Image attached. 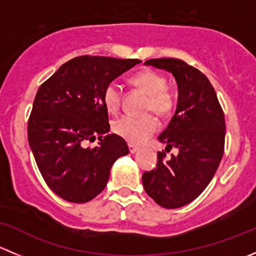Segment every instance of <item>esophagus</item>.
Instances as JSON below:
<instances>
[{
  "instance_id": "obj_1",
  "label": "esophagus",
  "mask_w": 256,
  "mask_h": 256,
  "mask_svg": "<svg viewBox=\"0 0 256 256\" xmlns=\"http://www.w3.org/2000/svg\"><path fill=\"white\" fill-rule=\"evenodd\" d=\"M138 146H135V144H128V151H130L131 154H135V152L138 151Z\"/></svg>"
}]
</instances>
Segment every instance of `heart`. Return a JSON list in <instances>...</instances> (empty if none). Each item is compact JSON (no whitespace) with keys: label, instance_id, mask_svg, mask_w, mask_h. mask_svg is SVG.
I'll list each match as a JSON object with an SVG mask.
<instances>
[{"label":"heart","instance_id":"b5f03b06","mask_svg":"<svg viewBox=\"0 0 256 256\" xmlns=\"http://www.w3.org/2000/svg\"><path fill=\"white\" fill-rule=\"evenodd\" d=\"M131 85L147 95L144 102V112H154L160 118H168L174 109V96L167 89V78L161 73L144 69L130 78ZM122 94L115 82H110L104 90L102 102L105 109L115 114L121 106ZM158 128V121L152 114L144 116L124 115L112 122V131L121 138L130 144H142L148 140Z\"/></svg>","mask_w":256,"mask_h":256}]
</instances>
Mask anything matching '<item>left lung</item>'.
I'll return each mask as SVG.
<instances>
[{"instance_id": "left-lung-1", "label": "left lung", "mask_w": 256, "mask_h": 256, "mask_svg": "<svg viewBox=\"0 0 256 256\" xmlns=\"http://www.w3.org/2000/svg\"><path fill=\"white\" fill-rule=\"evenodd\" d=\"M144 64L171 72L177 80L176 112L158 140L178 154L166 160V152H157L156 168L144 172L142 184L158 206L180 208L194 200L216 174L224 154L226 118L216 90L197 68L174 58Z\"/></svg>"}]
</instances>
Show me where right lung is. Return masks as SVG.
Wrapping results in <instances>:
<instances>
[{
	"mask_svg": "<svg viewBox=\"0 0 256 256\" xmlns=\"http://www.w3.org/2000/svg\"><path fill=\"white\" fill-rule=\"evenodd\" d=\"M138 59L82 56L64 63L38 89L28 120V142L48 187L63 200L85 203L105 188L112 164L128 154L109 134L104 90ZM98 137L99 146L85 148Z\"/></svg>",
	"mask_w": 256,
	"mask_h": 256,
	"instance_id": "add662e5",
	"label": "right lung"
}]
</instances>
